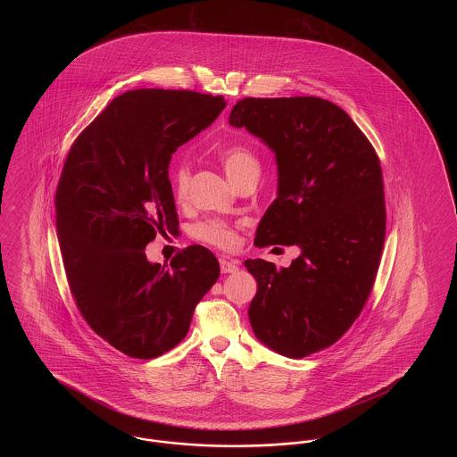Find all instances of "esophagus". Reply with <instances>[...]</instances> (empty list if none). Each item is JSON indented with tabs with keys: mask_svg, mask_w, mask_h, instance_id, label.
<instances>
[{
	"mask_svg": "<svg viewBox=\"0 0 457 457\" xmlns=\"http://www.w3.org/2000/svg\"><path fill=\"white\" fill-rule=\"evenodd\" d=\"M219 265H220V272H222V274H233V272L238 270L239 262L229 261V259H220Z\"/></svg>",
	"mask_w": 457,
	"mask_h": 457,
	"instance_id": "obj_1",
	"label": "esophagus"
}]
</instances>
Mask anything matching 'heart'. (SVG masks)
Segmentation results:
<instances>
[{
  "label": "heart",
  "instance_id": "heart-1",
  "mask_svg": "<svg viewBox=\"0 0 457 457\" xmlns=\"http://www.w3.org/2000/svg\"><path fill=\"white\" fill-rule=\"evenodd\" d=\"M220 161L224 166V171L231 181H235L241 174L248 171H259V161L246 147L235 145L228 147L220 153ZM173 179L174 195L178 200H183L188 194V183H190V170L187 164H178L171 174ZM192 235L200 241H205L209 245H214L219 248H233L237 245V229L231 222L222 219H207L204 222H198Z\"/></svg>",
  "mask_w": 457,
  "mask_h": 457
}]
</instances>
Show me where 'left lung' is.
Masks as SVG:
<instances>
[{"label":"left lung","instance_id":"1","mask_svg":"<svg viewBox=\"0 0 457 457\" xmlns=\"http://www.w3.org/2000/svg\"><path fill=\"white\" fill-rule=\"evenodd\" d=\"M229 125L276 157L278 196L255 245L300 248L289 267L245 262L257 281L252 330L263 346L304 358L334 345L369 298L386 238L380 162L348 112L320 97H248Z\"/></svg>","mask_w":457,"mask_h":457}]
</instances>
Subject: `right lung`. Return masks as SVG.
Returning <instances> with one entry per match:
<instances>
[{
    "instance_id": "right-lung-1",
    "label": "right lung",
    "mask_w": 457,
    "mask_h": 457,
    "mask_svg": "<svg viewBox=\"0 0 457 457\" xmlns=\"http://www.w3.org/2000/svg\"><path fill=\"white\" fill-rule=\"evenodd\" d=\"M222 96L137 88L109 103L71 145L56 190L66 278L92 330L131 358L151 360L187 336L196 303L218 281L200 245L161 267L155 233L178 229L171 155L214 123Z\"/></svg>"
}]
</instances>
